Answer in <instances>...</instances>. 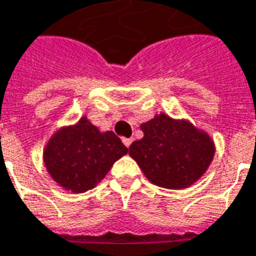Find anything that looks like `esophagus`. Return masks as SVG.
I'll list each match as a JSON object with an SVG mask.
<instances>
[{
	"mask_svg": "<svg viewBox=\"0 0 256 256\" xmlns=\"http://www.w3.org/2000/svg\"><path fill=\"white\" fill-rule=\"evenodd\" d=\"M132 142H133V140H132V138H123V144L128 146V148L132 146Z\"/></svg>",
	"mask_w": 256,
	"mask_h": 256,
	"instance_id": "1",
	"label": "esophagus"
}]
</instances>
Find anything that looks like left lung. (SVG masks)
<instances>
[{"mask_svg":"<svg viewBox=\"0 0 256 256\" xmlns=\"http://www.w3.org/2000/svg\"><path fill=\"white\" fill-rule=\"evenodd\" d=\"M140 128L144 137L128 146V154L146 178L159 187H188L202 176L214 159V141L187 120H174L160 114Z\"/></svg>","mask_w":256,"mask_h":256,"instance_id":"1","label":"left lung"}]
</instances>
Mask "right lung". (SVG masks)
<instances>
[{
    "label": "right lung",
    "mask_w": 256,
    "mask_h": 256,
    "mask_svg": "<svg viewBox=\"0 0 256 256\" xmlns=\"http://www.w3.org/2000/svg\"><path fill=\"white\" fill-rule=\"evenodd\" d=\"M128 151L114 132L101 133L87 118H82L74 126L62 128L51 137L44 164L64 188L84 192L94 188Z\"/></svg>",
    "instance_id": "obj_1"
}]
</instances>
